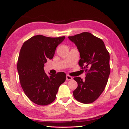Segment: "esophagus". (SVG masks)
I'll return each instance as SVG.
<instances>
[{"instance_id":"34e87169","label":"esophagus","mask_w":129,"mask_h":129,"mask_svg":"<svg viewBox=\"0 0 129 129\" xmlns=\"http://www.w3.org/2000/svg\"><path fill=\"white\" fill-rule=\"evenodd\" d=\"M72 79H73L72 77L69 76V75H67V76H66V80H67V81L71 80H72Z\"/></svg>"}]
</instances>
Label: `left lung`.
Returning a JSON list of instances; mask_svg holds the SVG:
<instances>
[{
  "instance_id": "obj_1",
  "label": "left lung",
  "mask_w": 129,
  "mask_h": 129,
  "mask_svg": "<svg viewBox=\"0 0 129 129\" xmlns=\"http://www.w3.org/2000/svg\"><path fill=\"white\" fill-rule=\"evenodd\" d=\"M68 39L74 43L80 52L79 66L86 73L85 79L74 80L78 84L73 91L74 98L80 102H93L103 92L110 74V54L101 39L84 32Z\"/></svg>"
}]
</instances>
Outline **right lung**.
<instances>
[{"mask_svg": "<svg viewBox=\"0 0 129 129\" xmlns=\"http://www.w3.org/2000/svg\"><path fill=\"white\" fill-rule=\"evenodd\" d=\"M65 37L37 35L24 42L21 47L17 63L19 81L26 96L37 105L53 102L59 86L66 81L65 73L48 76L44 70V64L47 60L52 59L56 47Z\"/></svg>", "mask_w": 129, "mask_h": 129, "instance_id": "obj_1", "label": "right lung"}]
</instances>
